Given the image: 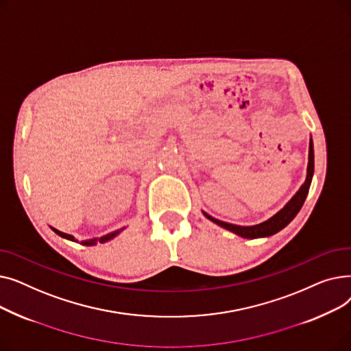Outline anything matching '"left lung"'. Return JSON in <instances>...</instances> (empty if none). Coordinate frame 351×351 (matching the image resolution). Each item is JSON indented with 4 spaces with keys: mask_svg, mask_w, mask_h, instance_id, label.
<instances>
[{
    "mask_svg": "<svg viewBox=\"0 0 351 351\" xmlns=\"http://www.w3.org/2000/svg\"><path fill=\"white\" fill-rule=\"evenodd\" d=\"M313 172H315V152H313V142L310 141V147H308V166H307V178L304 185L300 188V191L293 196V199L289 202V204L279 212L276 213L273 217H270L266 222L261 223V225H254V226H237V225H232V223H226L222 222V220H217L212 216H209L208 213H205V216L208 219H210L212 222H215L216 225L222 226L239 236L242 237H247V239H256V237H265V236H271L274 233H278L279 230H282L283 228H286L291 220L294 219L299 213V210L302 209L306 196L308 193L310 189V183H311V178H313Z\"/></svg>",
    "mask_w": 351,
    "mask_h": 351,
    "instance_id": "obj_1",
    "label": "left lung"
}]
</instances>
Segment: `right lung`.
<instances>
[{
    "instance_id": "add662e5",
    "label": "right lung",
    "mask_w": 351,
    "mask_h": 351,
    "mask_svg": "<svg viewBox=\"0 0 351 351\" xmlns=\"http://www.w3.org/2000/svg\"><path fill=\"white\" fill-rule=\"evenodd\" d=\"M55 233H58L60 236H62V237H65V239H69V241H73V237L71 236V234H66V233H62V232H60V230H57V229H52ZM119 233V230H117V232H114V233H109V234H105V236H102V237H99V239H94V241H81V245H84V246H90V245H95V242L98 241L99 243H104V242H106V241H109V239H112L114 236H117Z\"/></svg>"
}]
</instances>
